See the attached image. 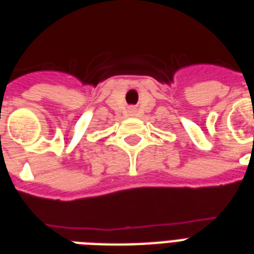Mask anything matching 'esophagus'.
<instances>
[{"label": "esophagus", "mask_w": 254, "mask_h": 254, "mask_svg": "<svg viewBox=\"0 0 254 254\" xmlns=\"http://www.w3.org/2000/svg\"><path fill=\"white\" fill-rule=\"evenodd\" d=\"M130 112H134V109H131V111Z\"/></svg>", "instance_id": "obj_1"}]
</instances>
